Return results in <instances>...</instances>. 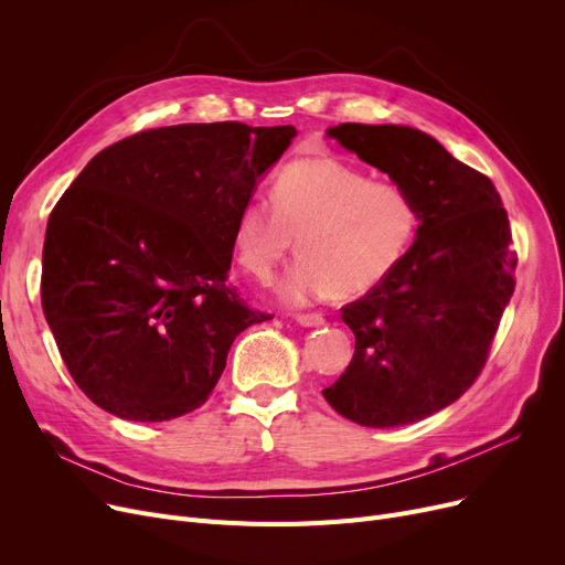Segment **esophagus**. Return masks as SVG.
I'll return each mask as SVG.
<instances>
[{"label":"esophagus","instance_id":"34e87169","mask_svg":"<svg viewBox=\"0 0 565 565\" xmlns=\"http://www.w3.org/2000/svg\"><path fill=\"white\" fill-rule=\"evenodd\" d=\"M295 322L302 324V328H320V324H324V318L320 313H295Z\"/></svg>","mask_w":565,"mask_h":565}]
</instances>
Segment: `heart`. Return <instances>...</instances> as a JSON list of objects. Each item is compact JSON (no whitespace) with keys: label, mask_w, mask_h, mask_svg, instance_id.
<instances>
[{"label":"heart","mask_w":565,"mask_h":565,"mask_svg":"<svg viewBox=\"0 0 565 565\" xmlns=\"http://www.w3.org/2000/svg\"><path fill=\"white\" fill-rule=\"evenodd\" d=\"M422 228V207L398 181L373 178L341 158H302L273 183V203L249 201L233 226L235 258L258 281L300 237L302 256L290 265L279 292L288 305L343 295L354 298L387 281Z\"/></svg>","instance_id":"heart-1"}]
</instances>
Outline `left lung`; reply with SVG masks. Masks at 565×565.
<instances>
[{
    "label": "left lung",
    "instance_id": "left-lung-1",
    "mask_svg": "<svg viewBox=\"0 0 565 565\" xmlns=\"http://www.w3.org/2000/svg\"><path fill=\"white\" fill-rule=\"evenodd\" d=\"M328 135L405 183L422 228L398 270L341 309L354 354L322 396L366 428L422 422L458 401L488 362L515 290L509 215L488 175L422 130L341 124Z\"/></svg>",
    "mask_w": 565,
    "mask_h": 565
}]
</instances>
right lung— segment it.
<instances>
[{
  "mask_svg": "<svg viewBox=\"0 0 565 565\" xmlns=\"http://www.w3.org/2000/svg\"><path fill=\"white\" fill-rule=\"evenodd\" d=\"M298 135L237 121L153 128L107 146L52 207L41 305L77 387L156 424L201 407L233 339L270 313L233 286V226Z\"/></svg>",
  "mask_w": 565,
  "mask_h": 565,
  "instance_id": "add662e5",
  "label": "right lung"
}]
</instances>
